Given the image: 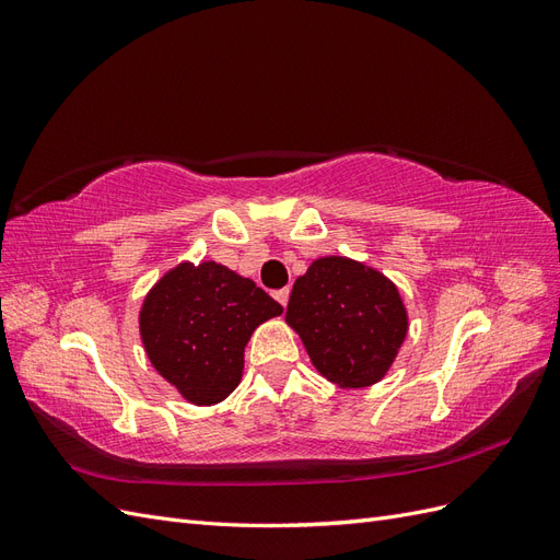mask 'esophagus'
I'll use <instances>...</instances> for the list:
<instances>
[{
  "instance_id": "1",
  "label": "esophagus",
  "mask_w": 560,
  "mask_h": 560,
  "mask_svg": "<svg viewBox=\"0 0 560 560\" xmlns=\"http://www.w3.org/2000/svg\"><path fill=\"white\" fill-rule=\"evenodd\" d=\"M273 296L282 303V306H287V301H290V290H287V287H284V290H278Z\"/></svg>"
}]
</instances>
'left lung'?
<instances>
[{"mask_svg": "<svg viewBox=\"0 0 560 560\" xmlns=\"http://www.w3.org/2000/svg\"><path fill=\"white\" fill-rule=\"evenodd\" d=\"M284 317L319 374L341 387L381 381L406 336L397 287L346 257L313 261L294 282Z\"/></svg>", "mask_w": 560, "mask_h": 560, "instance_id": "8db88e82", "label": "left lung"}]
</instances>
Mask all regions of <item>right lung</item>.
Wrapping results in <instances>:
<instances>
[{
    "mask_svg": "<svg viewBox=\"0 0 560 560\" xmlns=\"http://www.w3.org/2000/svg\"><path fill=\"white\" fill-rule=\"evenodd\" d=\"M280 313L276 299L226 266L182 264L144 299L140 334L159 374L184 399L210 406L241 383L252 331Z\"/></svg>",
    "mask_w": 560,
    "mask_h": 560,
    "instance_id": "obj_1",
    "label": "right lung"
}]
</instances>
